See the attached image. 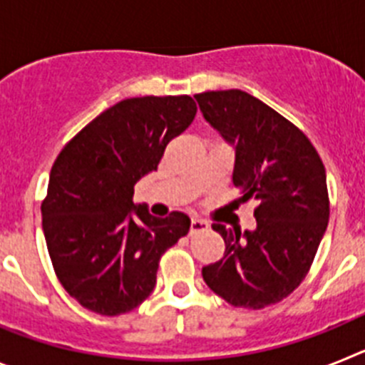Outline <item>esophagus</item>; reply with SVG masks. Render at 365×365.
<instances>
[{
	"mask_svg": "<svg viewBox=\"0 0 365 365\" xmlns=\"http://www.w3.org/2000/svg\"><path fill=\"white\" fill-rule=\"evenodd\" d=\"M210 228V225H208V221H205V219H192V222H190V234H199V232H205Z\"/></svg>",
	"mask_w": 365,
	"mask_h": 365,
	"instance_id": "esophagus-1",
	"label": "esophagus"
}]
</instances>
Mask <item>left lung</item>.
Instances as JSON below:
<instances>
[{"mask_svg":"<svg viewBox=\"0 0 365 365\" xmlns=\"http://www.w3.org/2000/svg\"><path fill=\"white\" fill-rule=\"evenodd\" d=\"M202 115L235 144L234 185L256 201L254 232L212 225L225 256L202 267L206 285L234 307L265 309L305 279L329 222L325 166L309 137L240 89L195 95Z\"/></svg>","mask_w":365,"mask_h":365,"instance_id":"8db88e82","label":"left lung"}]
</instances>
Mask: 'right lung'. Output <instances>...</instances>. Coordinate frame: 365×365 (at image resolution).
<instances>
[{"label": "right lung", "instance_id": "obj_1", "mask_svg": "<svg viewBox=\"0 0 365 365\" xmlns=\"http://www.w3.org/2000/svg\"><path fill=\"white\" fill-rule=\"evenodd\" d=\"M192 96H137L100 113L62 148L41 202L43 234L62 287L102 316L133 311L153 292L159 261L190 219L135 206L138 180L195 118Z\"/></svg>", "mask_w": 365, "mask_h": 365}]
</instances>
